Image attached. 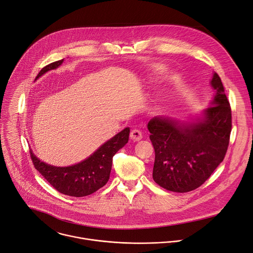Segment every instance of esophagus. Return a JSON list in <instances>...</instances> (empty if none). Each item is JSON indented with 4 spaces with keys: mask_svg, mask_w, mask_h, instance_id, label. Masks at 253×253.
Masks as SVG:
<instances>
[{
    "mask_svg": "<svg viewBox=\"0 0 253 253\" xmlns=\"http://www.w3.org/2000/svg\"><path fill=\"white\" fill-rule=\"evenodd\" d=\"M130 138L132 139L133 142H138V141H141V139L143 138V134H142V131L139 130V129H136V128H134V129H132L131 131H130Z\"/></svg>",
    "mask_w": 253,
    "mask_h": 253,
    "instance_id": "34e87169",
    "label": "esophagus"
}]
</instances>
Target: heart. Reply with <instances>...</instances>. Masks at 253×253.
<instances>
[{
  "instance_id": "b5f03b06",
  "label": "heart",
  "mask_w": 253,
  "mask_h": 253,
  "mask_svg": "<svg viewBox=\"0 0 253 253\" xmlns=\"http://www.w3.org/2000/svg\"><path fill=\"white\" fill-rule=\"evenodd\" d=\"M155 70L158 72V73H163L164 71H165V69L163 68V67H160V66H158V67H156L155 68ZM156 108L158 109V110H161L163 107H162V104L161 103H159V104H157V106H156Z\"/></svg>"
}]
</instances>
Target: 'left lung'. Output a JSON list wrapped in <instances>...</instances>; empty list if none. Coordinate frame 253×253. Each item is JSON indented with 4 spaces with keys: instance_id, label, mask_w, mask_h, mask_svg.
<instances>
[{
    "instance_id": "left-lung-1",
    "label": "left lung",
    "mask_w": 253,
    "mask_h": 253,
    "mask_svg": "<svg viewBox=\"0 0 253 253\" xmlns=\"http://www.w3.org/2000/svg\"><path fill=\"white\" fill-rule=\"evenodd\" d=\"M209 106L195 117H156L148 124L155 149L154 181L166 190L186 193L200 187L225 157L231 132V108L216 72Z\"/></svg>"
}]
</instances>
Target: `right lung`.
I'll return each instance as SVG.
<instances>
[{"mask_svg": "<svg viewBox=\"0 0 253 253\" xmlns=\"http://www.w3.org/2000/svg\"><path fill=\"white\" fill-rule=\"evenodd\" d=\"M63 61L64 59H61L45 66L35 80L46 72L58 68ZM128 135L129 127H126L101 145L88 158L67 167H56L42 162L32 150L30 151L31 159L36 170L53 188L67 196L84 197L96 192L107 183L112 158L128 142Z\"/></svg>", "mask_w": 253, "mask_h": 253, "instance_id": "right-lung-1", "label": "right lung"}]
</instances>
